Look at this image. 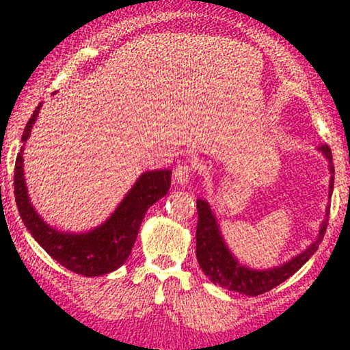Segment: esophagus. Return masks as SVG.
Listing matches in <instances>:
<instances>
[{"label":"esophagus","mask_w":350,"mask_h":350,"mask_svg":"<svg viewBox=\"0 0 350 350\" xmlns=\"http://www.w3.org/2000/svg\"><path fill=\"white\" fill-rule=\"evenodd\" d=\"M191 176H192V167L189 166L187 163H180L176 166L172 178H174V180L179 184V186H186L189 179H191Z\"/></svg>","instance_id":"34e87169"}]
</instances>
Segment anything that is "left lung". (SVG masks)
Returning <instances> with one entry per match:
<instances>
[{
	"instance_id": "obj_1",
	"label": "left lung",
	"mask_w": 350,
	"mask_h": 350,
	"mask_svg": "<svg viewBox=\"0 0 350 350\" xmlns=\"http://www.w3.org/2000/svg\"><path fill=\"white\" fill-rule=\"evenodd\" d=\"M319 151L327 158L329 171H331V174H334L331 148L324 144V146H319ZM332 187H334V176H331V180H329V198L332 194ZM198 215L196 256H198L199 267L204 271V275L217 286L226 288L228 291H235L247 296H258L286 281L314 255L319 243L323 242L324 234H326L329 206L326 207V219L321 224L319 234H317L314 242L309 245L303 253L291 258L290 262L280 265V267L268 268V270H252L232 255V252L226 245V240L220 234L219 224H217L214 212H212L207 200L198 199Z\"/></svg>"
}]
</instances>
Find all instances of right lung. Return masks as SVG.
<instances>
[{
  "instance_id": "add662e5",
  "label": "right lung",
  "mask_w": 350,
  "mask_h": 350,
  "mask_svg": "<svg viewBox=\"0 0 350 350\" xmlns=\"http://www.w3.org/2000/svg\"><path fill=\"white\" fill-rule=\"evenodd\" d=\"M39 110L41 103L24 128L23 143L29 138ZM170 187V170L143 172L113 214L102 226L85 234H70L47 226L31 204L24 183L23 148L14 164V198L24 226L55 262L82 276L107 275L126 262L138 237L144 214L152 204L167 194Z\"/></svg>"
}]
</instances>
